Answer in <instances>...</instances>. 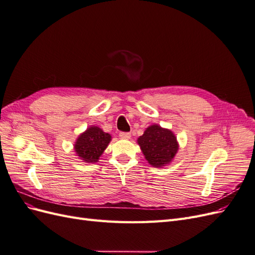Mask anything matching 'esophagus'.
<instances>
[{"label": "esophagus", "instance_id": "obj_1", "mask_svg": "<svg viewBox=\"0 0 255 255\" xmlns=\"http://www.w3.org/2000/svg\"><path fill=\"white\" fill-rule=\"evenodd\" d=\"M119 136H120L121 139H129V138H130V133H125V132H122V133L119 134Z\"/></svg>", "mask_w": 255, "mask_h": 255}]
</instances>
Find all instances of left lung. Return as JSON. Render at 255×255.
Masks as SVG:
<instances>
[{
  "mask_svg": "<svg viewBox=\"0 0 255 255\" xmlns=\"http://www.w3.org/2000/svg\"><path fill=\"white\" fill-rule=\"evenodd\" d=\"M138 145L148 163L160 168L169 165L179 150V141L171 129L152 125L137 139Z\"/></svg>",
  "mask_w": 255,
  "mask_h": 255,
  "instance_id": "8db88e82",
  "label": "left lung"
}]
</instances>
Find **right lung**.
I'll return each instance as SVG.
<instances>
[{
    "instance_id": "right-lung-1",
    "label": "right lung",
    "mask_w": 255,
    "mask_h": 255,
    "mask_svg": "<svg viewBox=\"0 0 255 255\" xmlns=\"http://www.w3.org/2000/svg\"><path fill=\"white\" fill-rule=\"evenodd\" d=\"M111 140V134L105 133L99 127L91 126L76 138L73 149L76 156L84 163H97Z\"/></svg>"
}]
</instances>
